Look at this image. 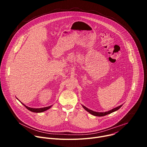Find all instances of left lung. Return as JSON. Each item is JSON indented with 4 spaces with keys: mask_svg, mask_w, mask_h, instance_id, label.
Wrapping results in <instances>:
<instances>
[{
    "mask_svg": "<svg viewBox=\"0 0 147 147\" xmlns=\"http://www.w3.org/2000/svg\"><path fill=\"white\" fill-rule=\"evenodd\" d=\"M122 105H120L119 107H117L108 112H95V111H93L92 110H90L89 109H88L87 108H86V107L83 106L82 105V107L84 108V109L86 111H87L88 112H89L90 113H91V115H94V116H105V115H107L108 114H110L112 112H114L115 111H117L119 109H120Z\"/></svg>",
    "mask_w": 147,
    "mask_h": 147,
    "instance_id": "obj_1",
    "label": "left lung"
}]
</instances>
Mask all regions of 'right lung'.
Segmentation results:
<instances>
[{
    "label": "right lung",
    "instance_id": "obj_1",
    "mask_svg": "<svg viewBox=\"0 0 147 147\" xmlns=\"http://www.w3.org/2000/svg\"><path fill=\"white\" fill-rule=\"evenodd\" d=\"M22 103L23 105H24V104L22 102ZM25 107L28 109L29 111H30L31 112H35V113H40V112H43L48 109H49V108H51V107L52 106H49V107H45V108H30V107H28L26 105H24Z\"/></svg>",
    "mask_w": 147,
    "mask_h": 147
}]
</instances>
